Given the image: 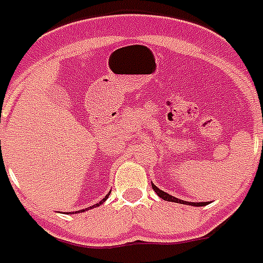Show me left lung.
Wrapping results in <instances>:
<instances>
[{"label": "left lung", "mask_w": 263, "mask_h": 263, "mask_svg": "<svg viewBox=\"0 0 263 263\" xmlns=\"http://www.w3.org/2000/svg\"><path fill=\"white\" fill-rule=\"evenodd\" d=\"M151 186H153V189L155 191V193H157L162 200H165V201L178 202V204H185V205H194V206H202V205H205V204H208V202H189V201H183V200H178L177 197H173V196H170V194L166 193V192L161 191V189L155 186L153 182H151Z\"/></svg>", "instance_id": "obj_1"}]
</instances>
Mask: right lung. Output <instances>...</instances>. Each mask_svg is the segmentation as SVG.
<instances>
[{"label": "right lung", "instance_id": "add662e5", "mask_svg": "<svg viewBox=\"0 0 263 263\" xmlns=\"http://www.w3.org/2000/svg\"><path fill=\"white\" fill-rule=\"evenodd\" d=\"M110 192H112V191H109V193L106 194L105 197L102 198V200H101V201H100V202H97V204H96V205L87 206V208H86V209H81V211H77V213H80V212H83V211H89V209H91V208H96V206H100V205H101V204H102V202H105V200H106V198L109 197V194H110ZM70 213H74V212H70Z\"/></svg>", "mask_w": 263, "mask_h": 263}]
</instances>
